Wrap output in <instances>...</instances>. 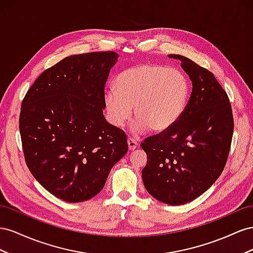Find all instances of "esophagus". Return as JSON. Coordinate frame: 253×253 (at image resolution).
<instances>
[{
  "instance_id": "esophagus-1",
  "label": "esophagus",
  "mask_w": 253,
  "mask_h": 253,
  "mask_svg": "<svg viewBox=\"0 0 253 253\" xmlns=\"http://www.w3.org/2000/svg\"><path fill=\"white\" fill-rule=\"evenodd\" d=\"M128 148L129 150H134L136 147H138V143H136L132 138H128Z\"/></svg>"
}]
</instances>
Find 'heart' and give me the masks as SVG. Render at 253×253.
I'll return each mask as SVG.
<instances>
[{
    "instance_id": "obj_1",
    "label": "heart",
    "mask_w": 253,
    "mask_h": 253,
    "mask_svg": "<svg viewBox=\"0 0 253 253\" xmlns=\"http://www.w3.org/2000/svg\"><path fill=\"white\" fill-rule=\"evenodd\" d=\"M117 90L105 92L108 119L122 127L131 115L133 130L145 128L155 132L168 130L181 117L190 96V83L178 70L159 64H140L126 69L115 81Z\"/></svg>"
}]
</instances>
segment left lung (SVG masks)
Instances as JSON below:
<instances>
[{"label":"left lung","instance_id":"left-lung-1","mask_svg":"<svg viewBox=\"0 0 253 253\" xmlns=\"http://www.w3.org/2000/svg\"><path fill=\"white\" fill-rule=\"evenodd\" d=\"M193 89L181 117L141 143L147 155L143 182L151 196L179 206L205 193L225 169L234 121L227 92L212 72L181 55Z\"/></svg>","mask_w":253,"mask_h":253}]
</instances>
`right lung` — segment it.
<instances>
[{"instance_id": "add662e5", "label": "right lung", "mask_w": 253, "mask_h": 253, "mask_svg": "<svg viewBox=\"0 0 253 253\" xmlns=\"http://www.w3.org/2000/svg\"><path fill=\"white\" fill-rule=\"evenodd\" d=\"M111 50L73 55L42 72L22 100L19 128L27 168L54 196L82 203L97 195L128 150L104 118Z\"/></svg>"}]
</instances>
